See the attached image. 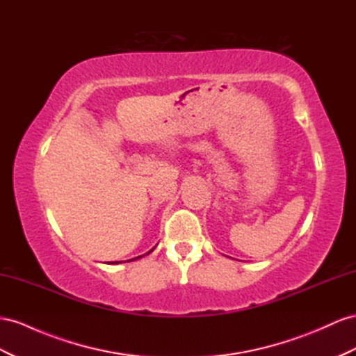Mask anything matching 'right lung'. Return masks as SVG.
I'll list each match as a JSON object with an SVG mask.
<instances>
[{
    "instance_id": "1",
    "label": "right lung",
    "mask_w": 356,
    "mask_h": 356,
    "mask_svg": "<svg viewBox=\"0 0 356 356\" xmlns=\"http://www.w3.org/2000/svg\"><path fill=\"white\" fill-rule=\"evenodd\" d=\"M152 250H154V248H152ZM152 250H149V252L148 253H145V254H149L151 252H152ZM145 254H142V256H145ZM142 256H138V257H134V259H140ZM134 259H130V261H134ZM130 261H127V262H130ZM113 264V262H112ZM115 264H120V262H115Z\"/></svg>"
}]
</instances>
